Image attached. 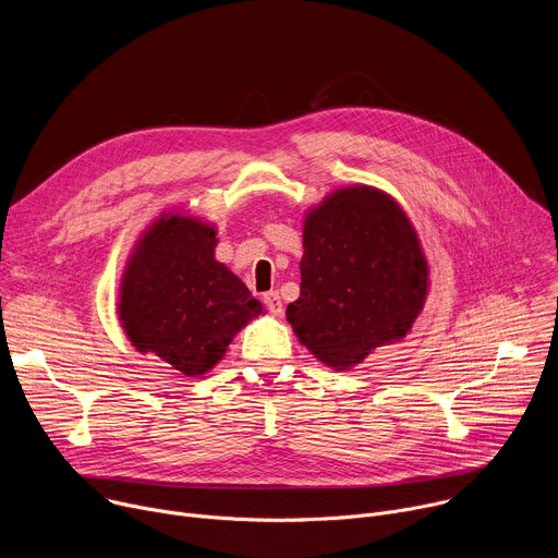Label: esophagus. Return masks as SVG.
<instances>
[{
	"label": "esophagus",
	"mask_w": 558,
	"mask_h": 558,
	"mask_svg": "<svg viewBox=\"0 0 558 558\" xmlns=\"http://www.w3.org/2000/svg\"><path fill=\"white\" fill-rule=\"evenodd\" d=\"M263 300H265V306H267L274 315H282V300H280V293H278V291L265 293Z\"/></svg>",
	"instance_id": "1"
}]
</instances>
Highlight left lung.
<instances>
[{
    "label": "left lung",
    "mask_w": 558,
    "mask_h": 558,
    "mask_svg": "<svg viewBox=\"0 0 558 558\" xmlns=\"http://www.w3.org/2000/svg\"><path fill=\"white\" fill-rule=\"evenodd\" d=\"M300 298L287 320L302 344L338 371L375 347L400 340L426 298V260L417 233L392 198L349 187L304 222Z\"/></svg>",
    "instance_id": "left-lung-1"
}]
</instances>
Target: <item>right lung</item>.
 I'll return each mask as SVG.
<instances>
[{
  "instance_id": "add662e5",
  "label": "right lung",
  "mask_w": 558,
  "mask_h": 558,
  "mask_svg": "<svg viewBox=\"0 0 558 558\" xmlns=\"http://www.w3.org/2000/svg\"><path fill=\"white\" fill-rule=\"evenodd\" d=\"M216 231L194 218H161L134 252L121 284L119 317L130 342L183 375L207 373L260 300L214 258Z\"/></svg>"
}]
</instances>
